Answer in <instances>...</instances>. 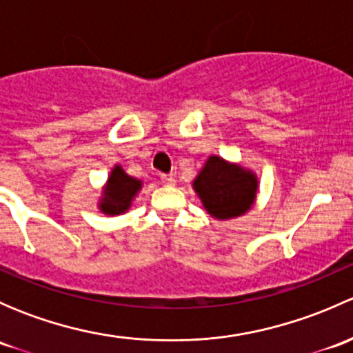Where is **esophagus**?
<instances>
[{
  "label": "esophagus",
  "instance_id": "esophagus-1",
  "mask_svg": "<svg viewBox=\"0 0 353 353\" xmlns=\"http://www.w3.org/2000/svg\"><path fill=\"white\" fill-rule=\"evenodd\" d=\"M160 181H162L165 186H174V184H176V179H174V176H170V174H160Z\"/></svg>",
  "mask_w": 353,
  "mask_h": 353
}]
</instances>
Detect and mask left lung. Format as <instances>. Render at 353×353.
<instances>
[{
  "instance_id": "left-lung-1",
  "label": "left lung",
  "mask_w": 353,
  "mask_h": 353,
  "mask_svg": "<svg viewBox=\"0 0 353 353\" xmlns=\"http://www.w3.org/2000/svg\"><path fill=\"white\" fill-rule=\"evenodd\" d=\"M193 190L210 215L229 220L251 208L258 193V177L252 170L212 155L193 181Z\"/></svg>"
}]
</instances>
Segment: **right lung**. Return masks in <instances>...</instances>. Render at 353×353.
I'll return each instance as SVG.
<instances>
[{
    "instance_id": "right-lung-1",
    "label": "right lung",
    "mask_w": 353,
    "mask_h": 353,
    "mask_svg": "<svg viewBox=\"0 0 353 353\" xmlns=\"http://www.w3.org/2000/svg\"><path fill=\"white\" fill-rule=\"evenodd\" d=\"M141 190V181L128 176L123 167L116 165L110 170L108 184L102 193L99 210L105 215H121L131 206V201Z\"/></svg>"
}]
</instances>
